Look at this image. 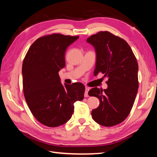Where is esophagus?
<instances>
[{
	"label": "esophagus",
	"instance_id": "esophagus-1",
	"mask_svg": "<svg viewBox=\"0 0 157 157\" xmlns=\"http://www.w3.org/2000/svg\"><path fill=\"white\" fill-rule=\"evenodd\" d=\"M89 90H90L89 88L86 87V90H85V94H84L85 97H88V92H89Z\"/></svg>",
	"mask_w": 157,
	"mask_h": 157
}]
</instances>
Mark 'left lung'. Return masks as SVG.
Segmentation results:
<instances>
[{"label": "left lung", "instance_id": "8db88e82", "mask_svg": "<svg viewBox=\"0 0 157 157\" xmlns=\"http://www.w3.org/2000/svg\"><path fill=\"white\" fill-rule=\"evenodd\" d=\"M87 42L96 53L94 75L101 72L108 78L107 88L95 87L88 92L89 96L100 101L92 117L105 127L119 124L129 115L138 92L137 60L127 42L109 32H99L89 37Z\"/></svg>", "mask_w": 157, "mask_h": 157}]
</instances>
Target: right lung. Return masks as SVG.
<instances>
[{"label": "right lung", "instance_id": "right-lung-1", "mask_svg": "<svg viewBox=\"0 0 157 157\" xmlns=\"http://www.w3.org/2000/svg\"><path fill=\"white\" fill-rule=\"evenodd\" d=\"M79 36L52 34L33 43L23 61V90L32 115L42 124L55 128L71 119L74 102L84 99V85L63 86L59 71L65 67V51Z\"/></svg>", "mask_w": 157, "mask_h": 157}]
</instances>
